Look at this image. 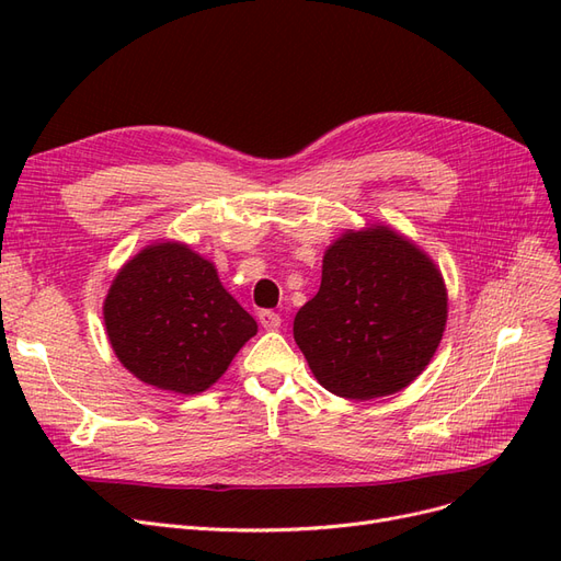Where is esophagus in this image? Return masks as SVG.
I'll return each mask as SVG.
<instances>
[{
	"instance_id": "obj_1",
	"label": "esophagus",
	"mask_w": 561,
	"mask_h": 561,
	"mask_svg": "<svg viewBox=\"0 0 561 561\" xmlns=\"http://www.w3.org/2000/svg\"><path fill=\"white\" fill-rule=\"evenodd\" d=\"M257 316H260L262 328H266V330H278V328H280V316H278V313L264 309V311H260Z\"/></svg>"
}]
</instances>
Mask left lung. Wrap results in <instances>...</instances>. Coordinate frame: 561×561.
<instances>
[{
	"label": "left lung",
	"mask_w": 561,
	"mask_h": 561,
	"mask_svg": "<svg viewBox=\"0 0 561 561\" xmlns=\"http://www.w3.org/2000/svg\"><path fill=\"white\" fill-rule=\"evenodd\" d=\"M445 322L435 264L393 229L375 227L330 245L320 290L295 316V342L330 393L371 400L426 369Z\"/></svg>",
	"instance_id": "1"
}]
</instances>
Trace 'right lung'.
Here are the masks:
<instances>
[{"mask_svg":"<svg viewBox=\"0 0 561 561\" xmlns=\"http://www.w3.org/2000/svg\"><path fill=\"white\" fill-rule=\"evenodd\" d=\"M105 325L126 369L184 396L210 388L257 334V322L225 290L215 266L180 243L149 245L118 271Z\"/></svg>","mask_w":561,"mask_h":561,"instance_id":"right-lung-1","label":"right lung"}]
</instances>
